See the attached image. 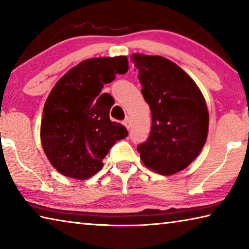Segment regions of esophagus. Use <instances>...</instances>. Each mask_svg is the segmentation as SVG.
Masks as SVG:
<instances>
[{"instance_id": "esophagus-1", "label": "esophagus", "mask_w": 249, "mask_h": 249, "mask_svg": "<svg viewBox=\"0 0 249 249\" xmlns=\"http://www.w3.org/2000/svg\"><path fill=\"white\" fill-rule=\"evenodd\" d=\"M123 124L125 125V127L127 128V129H129V128H130V120L128 119V117H126L125 121L123 122Z\"/></svg>"}]
</instances>
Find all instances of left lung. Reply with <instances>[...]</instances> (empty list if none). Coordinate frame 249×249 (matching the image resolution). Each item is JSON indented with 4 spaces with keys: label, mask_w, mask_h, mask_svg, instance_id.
<instances>
[{
    "label": "left lung",
    "mask_w": 249,
    "mask_h": 249,
    "mask_svg": "<svg viewBox=\"0 0 249 249\" xmlns=\"http://www.w3.org/2000/svg\"><path fill=\"white\" fill-rule=\"evenodd\" d=\"M142 93L151 112V132L137 146L142 163L171 176L195 160L208 137L209 112L196 82L169 59L134 53Z\"/></svg>",
    "instance_id": "8db88e82"
}]
</instances>
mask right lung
<instances>
[{"label":"right lung","instance_id":"1","mask_svg":"<svg viewBox=\"0 0 249 249\" xmlns=\"http://www.w3.org/2000/svg\"><path fill=\"white\" fill-rule=\"evenodd\" d=\"M128 70L125 56L92 58L70 69L46 100L40 125L41 145L50 163L69 178L84 180L99 172L102 159L127 136L109 120L111 105L101 94L104 84Z\"/></svg>","mask_w":249,"mask_h":249}]
</instances>
